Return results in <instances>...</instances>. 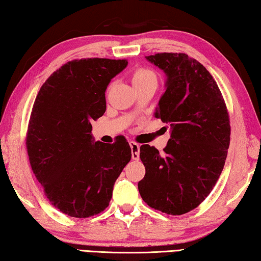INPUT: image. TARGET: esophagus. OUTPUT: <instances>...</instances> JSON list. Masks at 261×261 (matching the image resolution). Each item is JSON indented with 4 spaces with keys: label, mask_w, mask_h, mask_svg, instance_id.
I'll return each instance as SVG.
<instances>
[{
    "label": "esophagus",
    "mask_w": 261,
    "mask_h": 261,
    "mask_svg": "<svg viewBox=\"0 0 261 261\" xmlns=\"http://www.w3.org/2000/svg\"><path fill=\"white\" fill-rule=\"evenodd\" d=\"M130 147H131V158L134 159V160H138L139 159V149L140 146L135 141H130Z\"/></svg>",
    "instance_id": "34e87169"
}]
</instances>
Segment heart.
Returning a JSON list of instances; mask_svg holds the SVG:
<instances>
[{
  "label": "heart",
  "instance_id": "obj_1",
  "mask_svg": "<svg viewBox=\"0 0 261 261\" xmlns=\"http://www.w3.org/2000/svg\"><path fill=\"white\" fill-rule=\"evenodd\" d=\"M131 81L132 84H134V86H140V85H144V84L149 83V82H153V81H156V76L154 74L153 71L148 69H145V68H139V69H136L134 72L131 74Z\"/></svg>",
  "mask_w": 261,
  "mask_h": 261
}]
</instances>
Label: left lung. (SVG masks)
<instances>
[{"instance_id":"8db88e82","label":"left lung","mask_w":261,"mask_h":261,"mask_svg":"<svg viewBox=\"0 0 261 261\" xmlns=\"http://www.w3.org/2000/svg\"><path fill=\"white\" fill-rule=\"evenodd\" d=\"M146 60L167 76L154 115L169 123L171 134L163 154L140 146L146 174L138 190L152 208L182 215L199 206L218 182L230 144L229 114L218 84L197 60L183 53Z\"/></svg>"}]
</instances>
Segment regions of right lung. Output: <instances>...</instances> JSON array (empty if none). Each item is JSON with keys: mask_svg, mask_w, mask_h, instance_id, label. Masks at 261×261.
<instances>
[{"mask_svg": "<svg viewBox=\"0 0 261 261\" xmlns=\"http://www.w3.org/2000/svg\"><path fill=\"white\" fill-rule=\"evenodd\" d=\"M126 60H73L50 74L35 98L26 136L33 174L55 208L88 218L108 207L131 148L124 137L94 141L92 121L106 112L110 81Z\"/></svg>", "mask_w": 261, "mask_h": 261, "instance_id": "obj_1", "label": "right lung"}]
</instances>
